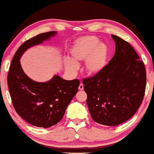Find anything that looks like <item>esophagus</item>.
I'll use <instances>...</instances> for the list:
<instances>
[{"mask_svg": "<svg viewBox=\"0 0 154 154\" xmlns=\"http://www.w3.org/2000/svg\"><path fill=\"white\" fill-rule=\"evenodd\" d=\"M79 90H83V85L82 83H81L79 85Z\"/></svg>", "mask_w": 154, "mask_h": 154, "instance_id": "34e87169", "label": "esophagus"}]
</instances>
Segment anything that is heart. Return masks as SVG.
<instances>
[{
  "instance_id": "b5f03b06",
  "label": "heart",
  "mask_w": 154,
  "mask_h": 154,
  "mask_svg": "<svg viewBox=\"0 0 154 154\" xmlns=\"http://www.w3.org/2000/svg\"><path fill=\"white\" fill-rule=\"evenodd\" d=\"M70 59L64 60L67 71L73 73L78 69L77 64L83 61V70L88 75H94L100 73L106 66L108 48L100 43L97 38L85 36L78 39L70 50Z\"/></svg>"
}]
</instances>
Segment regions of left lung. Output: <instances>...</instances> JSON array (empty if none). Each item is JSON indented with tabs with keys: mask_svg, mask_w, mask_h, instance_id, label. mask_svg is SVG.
Wrapping results in <instances>:
<instances>
[{
	"mask_svg": "<svg viewBox=\"0 0 154 154\" xmlns=\"http://www.w3.org/2000/svg\"><path fill=\"white\" fill-rule=\"evenodd\" d=\"M114 56L104 69L83 79L87 105L94 121L116 126L130 119L142 102L146 69L129 43L115 35Z\"/></svg>",
	"mask_w": 154,
	"mask_h": 154,
	"instance_id": "1",
	"label": "left lung"
}]
</instances>
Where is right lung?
I'll return each mask as SVG.
<instances>
[{
    "instance_id": "add662e5",
    "label": "right lung",
    "mask_w": 154,
    "mask_h": 154,
    "mask_svg": "<svg viewBox=\"0 0 154 154\" xmlns=\"http://www.w3.org/2000/svg\"><path fill=\"white\" fill-rule=\"evenodd\" d=\"M57 33L49 31L25 41L12 58L8 75V85L16 112L27 123L40 128H50L59 123L77 93L78 79L66 81L54 75L48 82L38 83L25 74L20 58L29 48L49 40Z\"/></svg>"
}]
</instances>
